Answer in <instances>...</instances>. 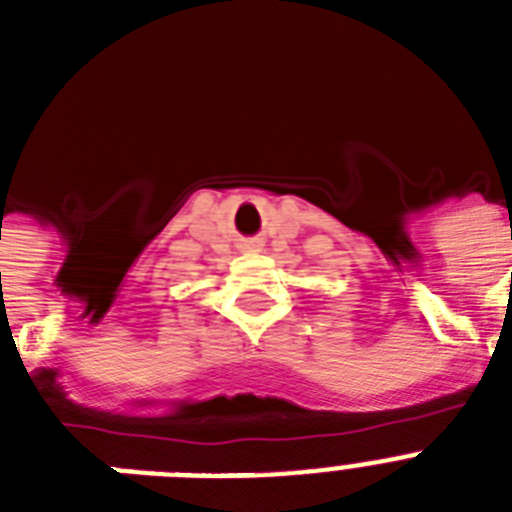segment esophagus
Listing matches in <instances>:
<instances>
[{
  "label": "esophagus",
  "instance_id": "obj_1",
  "mask_svg": "<svg viewBox=\"0 0 512 512\" xmlns=\"http://www.w3.org/2000/svg\"><path fill=\"white\" fill-rule=\"evenodd\" d=\"M244 249H247V252H255V249H260V244H252V241H249V244H244Z\"/></svg>",
  "mask_w": 512,
  "mask_h": 512
}]
</instances>
